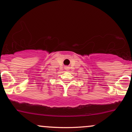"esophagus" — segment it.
<instances>
[{
  "instance_id": "1",
  "label": "esophagus",
  "mask_w": 132,
  "mask_h": 132,
  "mask_svg": "<svg viewBox=\"0 0 132 132\" xmlns=\"http://www.w3.org/2000/svg\"><path fill=\"white\" fill-rule=\"evenodd\" d=\"M65 69H66V70H69V67H68V66H65Z\"/></svg>"
}]
</instances>
